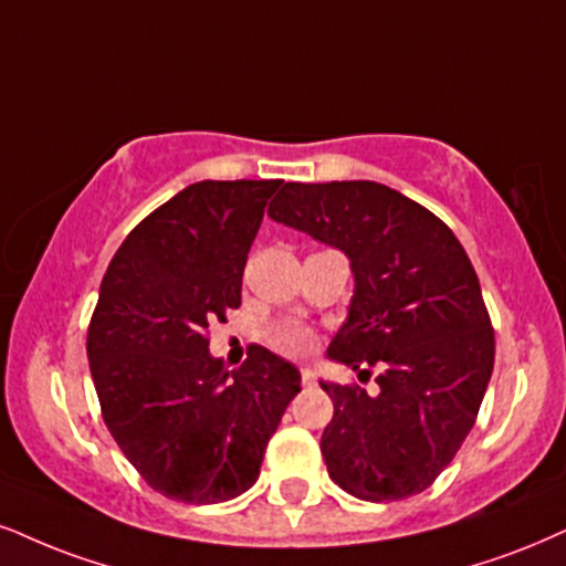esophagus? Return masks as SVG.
Returning <instances> with one entry per match:
<instances>
[{
    "label": "esophagus",
    "mask_w": 566,
    "mask_h": 566,
    "mask_svg": "<svg viewBox=\"0 0 566 566\" xmlns=\"http://www.w3.org/2000/svg\"><path fill=\"white\" fill-rule=\"evenodd\" d=\"M302 382L306 388L310 386H315L317 382V375H315V369H310V367H302Z\"/></svg>",
    "instance_id": "esophagus-1"
}]
</instances>
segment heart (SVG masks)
I'll return each mask as SVG.
<instances>
[{
	"label": "heart",
	"instance_id": "1",
	"mask_svg": "<svg viewBox=\"0 0 566 566\" xmlns=\"http://www.w3.org/2000/svg\"><path fill=\"white\" fill-rule=\"evenodd\" d=\"M270 340H272V346L281 348V352H285V354H304L306 348L312 346L310 331H306V327H302V325H277V327H272Z\"/></svg>",
	"mask_w": 566,
	"mask_h": 566
}]
</instances>
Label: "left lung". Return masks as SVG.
<instances>
[{
  "label": "left lung",
  "mask_w": 566,
  "mask_h": 566,
  "mask_svg": "<svg viewBox=\"0 0 566 566\" xmlns=\"http://www.w3.org/2000/svg\"><path fill=\"white\" fill-rule=\"evenodd\" d=\"M268 214L348 256L354 296L325 357L378 367L375 396L319 380L336 409L319 441L327 475L365 501L415 496L464 443L493 373L470 256L446 222L375 180L285 184Z\"/></svg>",
  "instance_id": "left-lung-1"
}]
</instances>
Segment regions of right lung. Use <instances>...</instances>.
<instances>
[{"mask_svg": "<svg viewBox=\"0 0 566 566\" xmlns=\"http://www.w3.org/2000/svg\"><path fill=\"white\" fill-rule=\"evenodd\" d=\"M283 180H201L130 230L88 325L104 422L155 491L220 504L260 478L302 373L262 346L239 369L209 354L207 327L241 304L243 268Z\"/></svg>", "mask_w": 566, "mask_h": 566, "instance_id": "1", "label": "right lung"}]
</instances>
